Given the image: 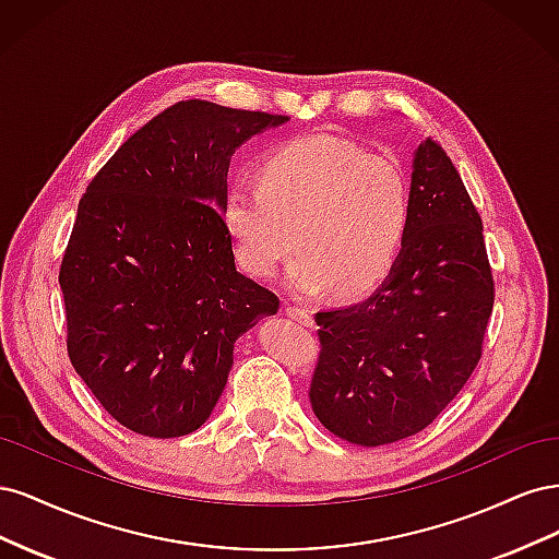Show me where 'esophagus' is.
<instances>
[{"instance_id":"1","label":"esophagus","mask_w":559,"mask_h":559,"mask_svg":"<svg viewBox=\"0 0 559 559\" xmlns=\"http://www.w3.org/2000/svg\"><path fill=\"white\" fill-rule=\"evenodd\" d=\"M286 317L294 319V321H298V324H302V326H312V324H314L312 314H310L306 308H296V306H289V308H286Z\"/></svg>"}]
</instances>
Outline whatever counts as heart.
<instances>
[{
  "label": "heart",
  "instance_id": "obj_1",
  "mask_svg": "<svg viewBox=\"0 0 559 559\" xmlns=\"http://www.w3.org/2000/svg\"><path fill=\"white\" fill-rule=\"evenodd\" d=\"M411 222L401 167L326 134L273 146L253 181H233L222 200V224L247 275L273 277L296 238L300 253L286 284L300 298L337 289L357 300L380 289L401 261Z\"/></svg>",
  "mask_w": 559,
  "mask_h": 559
}]
</instances>
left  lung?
I'll use <instances>...</instances> for the list:
<instances>
[{
    "instance_id": "1",
    "label": "left lung",
    "mask_w": 559,
    "mask_h": 559,
    "mask_svg": "<svg viewBox=\"0 0 559 559\" xmlns=\"http://www.w3.org/2000/svg\"><path fill=\"white\" fill-rule=\"evenodd\" d=\"M411 195V233L394 273L370 298L314 314L312 411L361 448L403 441L441 415L480 361L495 306L483 222L433 140L415 148Z\"/></svg>"
}]
</instances>
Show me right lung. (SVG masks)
<instances>
[{
  "label": "right lung",
  "mask_w": 559,
  "mask_h": 559,
  "mask_svg": "<svg viewBox=\"0 0 559 559\" xmlns=\"http://www.w3.org/2000/svg\"><path fill=\"white\" fill-rule=\"evenodd\" d=\"M286 121L177 103L116 151L79 202L60 267L67 352L134 433L177 438L205 425L235 341L280 310L235 267L222 200L235 148Z\"/></svg>",
  "instance_id": "right-lung-1"
}]
</instances>
